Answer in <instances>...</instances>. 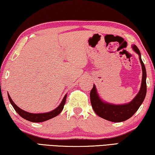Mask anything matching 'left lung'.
Segmentation results:
<instances>
[{"instance_id":"left-lung-1","label":"left lung","mask_w":155,"mask_h":155,"mask_svg":"<svg viewBox=\"0 0 155 155\" xmlns=\"http://www.w3.org/2000/svg\"><path fill=\"white\" fill-rule=\"evenodd\" d=\"M133 49L140 56V60L143 72L141 89L137 95L135 97V98L128 104L116 105V104L106 103L102 101L97 94L96 87L94 85L90 91V101L94 111L98 116L109 120V121L120 122L129 119L140 108L146 97L147 90L146 68L141 59L140 50L135 45L133 46Z\"/></svg>"}]
</instances>
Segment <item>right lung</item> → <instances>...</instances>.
<instances>
[{"instance_id": "add662e5", "label": "right lung", "mask_w": 155, "mask_h": 155, "mask_svg": "<svg viewBox=\"0 0 155 155\" xmlns=\"http://www.w3.org/2000/svg\"><path fill=\"white\" fill-rule=\"evenodd\" d=\"M66 97H67V94L66 95H65L64 98L63 99L61 104H59V106L58 107H57V108L54 110H53V111L48 113H45V114H31V113L23 111L22 109H20L19 107H18L16 104L13 102L11 97H10V96L8 94V98L9 100V102L12 104V106L14 108L15 111H16L21 117H23V118L28 120V121H30L32 122H42L51 118H53V117L57 116V115H58L62 111L63 109H64V104L65 103V101H66Z\"/></svg>"}]
</instances>
